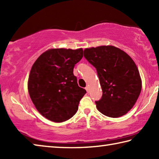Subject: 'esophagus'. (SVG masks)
Masks as SVG:
<instances>
[{
    "instance_id": "obj_1",
    "label": "esophagus",
    "mask_w": 159,
    "mask_h": 159,
    "mask_svg": "<svg viewBox=\"0 0 159 159\" xmlns=\"http://www.w3.org/2000/svg\"><path fill=\"white\" fill-rule=\"evenodd\" d=\"M85 88L86 91H87V93H89V91H90V90H89V85H87V86H86V87H85Z\"/></svg>"
}]
</instances>
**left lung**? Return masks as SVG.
<instances>
[{
	"instance_id": "obj_1",
	"label": "left lung",
	"mask_w": 159,
	"mask_h": 159,
	"mask_svg": "<svg viewBox=\"0 0 159 159\" xmlns=\"http://www.w3.org/2000/svg\"><path fill=\"white\" fill-rule=\"evenodd\" d=\"M83 55L97 70L102 96L95 101L98 111L111 118L127 114L142 90L135 63L124 51L112 45L86 48Z\"/></svg>"
}]
</instances>
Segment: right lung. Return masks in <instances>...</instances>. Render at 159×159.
<instances>
[{
	"instance_id": "obj_1",
	"label": "right lung",
	"mask_w": 159,
	"mask_h": 159,
	"mask_svg": "<svg viewBox=\"0 0 159 159\" xmlns=\"http://www.w3.org/2000/svg\"><path fill=\"white\" fill-rule=\"evenodd\" d=\"M82 48H57L45 51L31 67L28 90L42 116L53 122L69 120L76 114L86 90L74 75L75 64L83 57Z\"/></svg>"
}]
</instances>
